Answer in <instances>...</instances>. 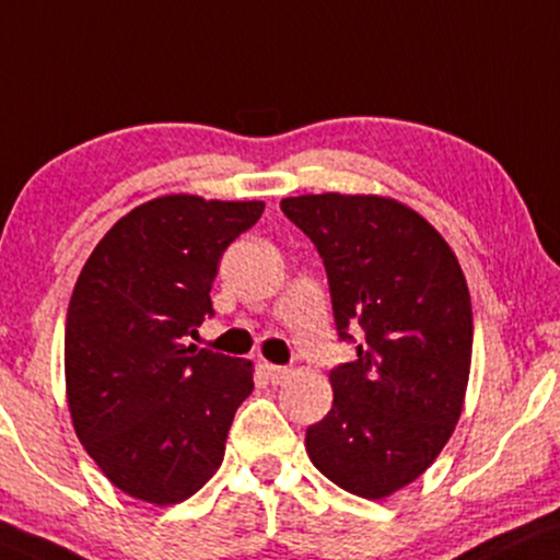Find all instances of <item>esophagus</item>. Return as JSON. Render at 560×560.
Here are the masks:
<instances>
[{
	"label": "esophagus",
	"mask_w": 560,
	"mask_h": 560,
	"mask_svg": "<svg viewBox=\"0 0 560 560\" xmlns=\"http://www.w3.org/2000/svg\"><path fill=\"white\" fill-rule=\"evenodd\" d=\"M261 369H265V376L269 378V382L272 384H282L285 382L288 376H291V371L285 369V365H275V363H265L261 365Z\"/></svg>",
	"instance_id": "1"
}]
</instances>
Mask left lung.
I'll use <instances>...</instances> for the list:
<instances>
[{
	"instance_id": "left-lung-1",
	"label": "left lung",
	"mask_w": 560,
	"mask_h": 560,
	"mask_svg": "<svg viewBox=\"0 0 560 560\" xmlns=\"http://www.w3.org/2000/svg\"><path fill=\"white\" fill-rule=\"evenodd\" d=\"M280 210L319 252L337 335L358 342L355 361L329 371L332 410L308 425L306 452L342 491L386 499L433 465L462 416L472 358L465 275L436 228L397 199L329 191L288 197Z\"/></svg>"
}]
</instances>
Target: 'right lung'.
I'll return each mask as SVG.
<instances>
[{"mask_svg":"<svg viewBox=\"0 0 560 560\" xmlns=\"http://www.w3.org/2000/svg\"><path fill=\"white\" fill-rule=\"evenodd\" d=\"M265 202L195 195L150 199L98 241L67 308L72 425L103 475L132 499L168 506L215 475L228 428L252 395V361L186 348L218 261Z\"/></svg>","mask_w":560,"mask_h":560,"instance_id":"add662e5","label":"right lung"}]
</instances>
